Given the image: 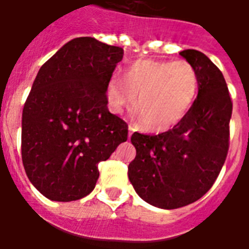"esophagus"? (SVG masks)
<instances>
[{
	"label": "esophagus",
	"instance_id": "obj_1",
	"mask_svg": "<svg viewBox=\"0 0 249 249\" xmlns=\"http://www.w3.org/2000/svg\"><path fill=\"white\" fill-rule=\"evenodd\" d=\"M128 129H129V132H128V135H129V137H130V136H132V133H133V132H135V130H136V126H135V125L130 124Z\"/></svg>",
	"mask_w": 249,
	"mask_h": 249
}]
</instances>
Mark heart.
Listing matches in <instances>:
<instances>
[{
  "label": "heart",
  "mask_w": 249,
  "mask_h": 249,
  "mask_svg": "<svg viewBox=\"0 0 249 249\" xmlns=\"http://www.w3.org/2000/svg\"><path fill=\"white\" fill-rule=\"evenodd\" d=\"M200 88L196 68L185 60H137L123 77L110 78L107 100L110 110L121 113L135 103V114L152 130H167L178 124L192 109Z\"/></svg>",
  "instance_id": "b5f03b06"
}]
</instances>
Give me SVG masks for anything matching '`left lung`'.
<instances>
[{
    "label": "left lung",
    "mask_w": 249,
    "mask_h": 249,
    "mask_svg": "<svg viewBox=\"0 0 249 249\" xmlns=\"http://www.w3.org/2000/svg\"><path fill=\"white\" fill-rule=\"evenodd\" d=\"M200 77L192 109L172 129L156 136L135 132L136 157L128 178L151 205L176 209L208 192L224 165L230 148L232 100L223 73L204 53L180 52Z\"/></svg>",
    "instance_id": "left-lung-1"
}]
</instances>
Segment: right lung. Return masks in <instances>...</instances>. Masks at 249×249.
<instances>
[{"label":"right lung","instance_id":"right-lung-1","mask_svg":"<svg viewBox=\"0 0 249 249\" xmlns=\"http://www.w3.org/2000/svg\"><path fill=\"white\" fill-rule=\"evenodd\" d=\"M123 54L120 46L78 37L37 73L22 110L21 155L30 183L49 200L89 195L98 162L128 139V124L107 107V87Z\"/></svg>","mask_w":249,"mask_h":249}]
</instances>
